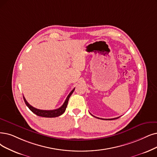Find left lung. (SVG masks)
Listing matches in <instances>:
<instances>
[{"label": "left lung", "mask_w": 157, "mask_h": 157, "mask_svg": "<svg viewBox=\"0 0 157 157\" xmlns=\"http://www.w3.org/2000/svg\"><path fill=\"white\" fill-rule=\"evenodd\" d=\"M92 116H93V115H92ZM93 117H95V116H93ZM95 118H99V119H102V120H106V121H110V120H115V119H117V118H118L119 117H117V118H109V119H104V118H98V117H95Z\"/></svg>", "instance_id": "left-lung-1"}]
</instances>
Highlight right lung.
<instances>
[{"label": "right lung", "mask_w": 157, "mask_h": 157, "mask_svg": "<svg viewBox=\"0 0 157 157\" xmlns=\"http://www.w3.org/2000/svg\"><path fill=\"white\" fill-rule=\"evenodd\" d=\"M75 90V88L69 94L68 96L67 97L65 102H64V104H62V105L61 106L60 108H58V109H56L54 110H41V109H36L33 106H31L27 101L26 98H24V97L23 96L24 98V100L25 102V104H26V105L28 107V108L32 111L33 113H35V115H38L39 117H47V118H53V117H59L61 115H62L64 113V111H66V107L67 105V103H68V100L69 98H70V96L71 95V94L73 93Z\"/></svg>", "instance_id": "add662e5"}]
</instances>
